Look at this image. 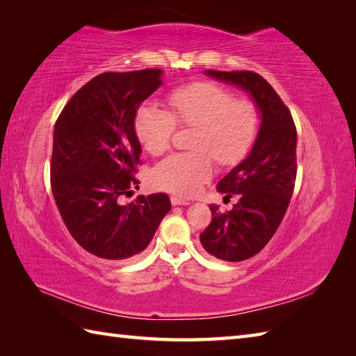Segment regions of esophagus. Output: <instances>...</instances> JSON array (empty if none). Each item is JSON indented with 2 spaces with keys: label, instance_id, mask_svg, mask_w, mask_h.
Masks as SVG:
<instances>
[{
  "label": "esophagus",
  "instance_id": "1",
  "mask_svg": "<svg viewBox=\"0 0 356 356\" xmlns=\"http://www.w3.org/2000/svg\"><path fill=\"white\" fill-rule=\"evenodd\" d=\"M171 203L174 207H184V205H190V202H188L186 199H184V197H179V195H172L171 197Z\"/></svg>",
  "mask_w": 356,
  "mask_h": 356
}]
</instances>
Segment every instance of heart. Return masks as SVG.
Listing matches in <instances>:
<instances>
[{
    "mask_svg": "<svg viewBox=\"0 0 356 356\" xmlns=\"http://www.w3.org/2000/svg\"><path fill=\"white\" fill-rule=\"evenodd\" d=\"M170 113L143 104L136 113L134 133L143 149L161 156L171 147L176 127H193L190 153L165 157L151 172V184L177 195L197 194L214 172V162L232 166L251 153L263 116L251 99H237L232 90L213 81L176 87L166 96Z\"/></svg>",
    "mask_w": 356,
    "mask_h": 356,
    "instance_id": "heart-1",
    "label": "heart"
}]
</instances>
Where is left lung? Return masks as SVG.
I'll return each instance as SVG.
<instances>
[{"instance_id": "8db88e82", "label": "left lung", "mask_w": 356, "mask_h": 356, "mask_svg": "<svg viewBox=\"0 0 356 356\" xmlns=\"http://www.w3.org/2000/svg\"><path fill=\"white\" fill-rule=\"evenodd\" d=\"M207 73L251 93L263 116L251 153L217 184L228 199L238 194V202L228 213L209 205L213 220L200 234L207 252L220 260L241 261L268 245L289 207L297 179V128L282 97L259 73Z\"/></svg>"}]
</instances>
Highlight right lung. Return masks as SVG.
Segmentation results:
<instances>
[{
	"label": "right lung",
	"mask_w": 356,
	"mask_h": 356,
	"mask_svg": "<svg viewBox=\"0 0 356 356\" xmlns=\"http://www.w3.org/2000/svg\"><path fill=\"white\" fill-rule=\"evenodd\" d=\"M161 69L107 72L82 86L55 124L50 185L67 229L87 252L124 260L145 249L171 209L163 193L138 195L134 118L161 87Z\"/></svg>",
	"instance_id": "right-lung-1"
}]
</instances>
